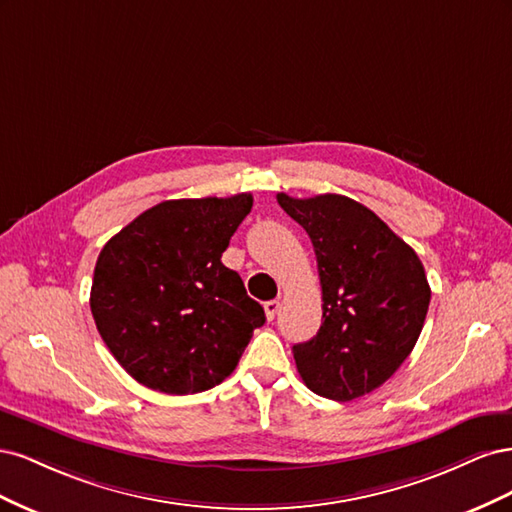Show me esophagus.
<instances>
[{
	"instance_id": "obj_1",
	"label": "esophagus",
	"mask_w": 512,
	"mask_h": 512,
	"mask_svg": "<svg viewBox=\"0 0 512 512\" xmlns=\"http://www.w3.org/2000/svg\"><path fill=\"white\" fill-rule=\"evenodd\" d=\"M277 312H280V301H267V303H265L267 320H273V318L277 316Z\"/></svg>"
}]
</instances>
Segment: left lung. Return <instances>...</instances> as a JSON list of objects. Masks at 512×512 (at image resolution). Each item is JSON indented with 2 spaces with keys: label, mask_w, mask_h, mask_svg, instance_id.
Returning <instances> with one entry per match:
<instances>
[{
  "label": "left lung",
  "mask_w": 512,
  "mask_h": 512,
  "mask_svg": "<svg viewBox=\"0 0 512 512\" xmlns=\"http://www.w3.org/2000/svg\"><path fill=\"white\" fill-rule=\"evenodd\" d=\"M277 203L312 239L322 324L292 346L309 391L352 401L378 389L408 359L423 331L431 288L423 262L374 211L339 194Z\"/></svg>",
  "instance_id": "8db88e82"
}]
</instances>
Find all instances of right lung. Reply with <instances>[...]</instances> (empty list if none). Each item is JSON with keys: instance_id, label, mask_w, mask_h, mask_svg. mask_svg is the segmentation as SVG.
<instances>
[{"instance_id": "right-lung-1", "label": "right lung", "mask_w": 512, "mask_h": 512, "mask_svg": "<svg viewBox=\"0 0 512 512\" xmlns=\"http://www.w3.org/2000/svg\"><path fill=\"white\" fill-rule=\"evenodd\" d=\"M252 205V194L164 200L102 247L91 314L119 365L147 389H213L265 324L239 273L222 265Z\"/></svg>"}]
</instances>
